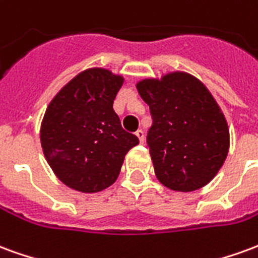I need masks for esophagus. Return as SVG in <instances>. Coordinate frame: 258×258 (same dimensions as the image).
Wrapping results in <instances>:
<instances>
[{"instance_id": "esophagus-1", "label": "esophagus", "mask_w": 258, "mask_h": 258, "mask_svg": "<svg viewBox=\"0 0 258 258\" xmlns=\"http://www.w3.org/2000/svg\"><path fill=\"white\" fill-rule=\"evenodd\" d=\"M135 135H137V137L140 138L141 142H144V140H145V134H144V131H142V130H137Z\"/></svg>"}]
</instances>
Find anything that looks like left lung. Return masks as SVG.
I'll list each match as a JSON object with an SVG mask.
<instances>
[{"label": "left lung", "mask_w": 258, "mask_h": 258, "mask_svg": "<svg viewBox=\"0 0 258 258\" xmlns=\"http://www.w3.org/2000/svg\"><path fill=\"white\" fill-rule=\"evenodd\" d=\"M137 90L151 110L146 142L157 179L179 192L209 184L229 149L228 124L209 90L182 72L142 80Z\"/></svg>", "instance_id": "left-lung-1"}]
</instances>
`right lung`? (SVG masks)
I'll use <instances>...</instances> for the list:
<instances>
[{
	"label": "right lung",
	"instance_id": "right-lung-1",
	"mask_svg": "<svg viewBox=\"0 0 258 258\" xmlns=\"http://www.w3.org/2000/svg\"><path fill=\"white\" fill-rule=\"evenodd\" d=\"M121 84V76L88 69L69 81L48 105L40 131L42 151L69 188L94 194L110 186L127 152L140 144L113 110Z\"/></svg>",
	"mask_w": 258,
	"mask_h": 258
}]
</instances>
